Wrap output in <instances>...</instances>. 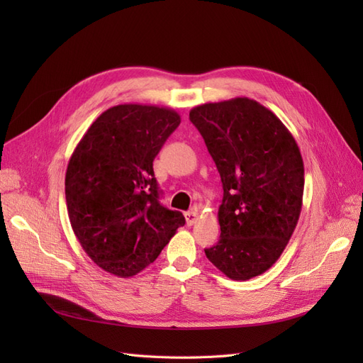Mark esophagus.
Returning a JSON list of instances; mask_svg holds the SVG:
<instances>
[{
  "mask_svg": "<svg viewBox=\"0 0 363 363\" xmlns=\"http://www.w3.org/2000/svg\"><path fill=\"white\" fill-rule=\"evenodd\" d=\"M184 218H186V224L194 225L196 223V219H199V213H196V211H189L184 213Z\"/></svg>",
  "mask_w": 363,
  "mask_h": 363,
  "instance_id": "obj_1",
  "label": "esophagus"
}]
</instances>
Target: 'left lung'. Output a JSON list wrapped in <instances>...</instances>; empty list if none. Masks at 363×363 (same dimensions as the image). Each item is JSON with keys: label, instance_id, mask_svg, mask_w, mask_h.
I'll list each match as a JSON object with an SVG mask.
<instances>
[{"label": "left lung", "instance_id": "obj_1", "mask_svg": "<svg viewBox=\"0 0 363 363\" xmlns=\"http://www.w3.org/2000/svg\"><path fill=\"white\" fill-rule=\"evenodd\" d=\"M223 182L221 236L207 259L232 280L269 269L298 223L304 164L291 131L269 108L245 96L189 112Z\"/></svg>", "mask_w": 363, "mask_h": 363}]
</instances>
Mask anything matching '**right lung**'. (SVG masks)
<instances>
[{"instance_id": "1", "label": "right lung", "mask_w": 363, "mask_h": 363, "mask_svg": "<svg viewBox=\"0 0 363 363\" xmlns=\"http://www.w3.org/2000/svg\"><path fill=\"white\" fill-rule=\"evenodd\" d=\"M167 107L107 108L75 147L65 177L68 216L94 263L116 277H133L155 262L184 225L160 204L152 160L180 124Z\"/></svg>"}]
</instances>
